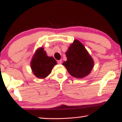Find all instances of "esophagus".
Returning <instances> with one entry per match:
<instances>
[{"label": "esophagus", "instance_id": "esophagus-1", "mask_svg": "<svg viewBox=\"0 0 122 122\" xmlns=\"http://www.w3.org/2000/svg\"><path fill=\"white\" fill-rule=\"evenodd\" d=\"M57 62L59 64H61V63H62V61H61V60H59V61H57Z\"/></svg>", "mask_w": 122, "mask_h": 122}]
</instances>
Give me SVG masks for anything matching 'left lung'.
Here are the masks:
<instances>
[{
    "instance_id": "1",
    "label": "left lung",
    "mask_w": 122,
    "mask_h": 122,
    "mask_svg": "<svg viewBox=\"0 0 122 122\" xmlns=\"http://www.w3.org/2000/svg\"><path fill=\"white\" fill-rule=\"evenodd\" d=\"M67 61L63 65L72 76L82 78L89 75L94 66L92 58L82 43L75 39L65 52Z\"/></svg>"
}]
</instances>
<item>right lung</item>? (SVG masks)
<instances>
[{
	"label": "right lung",
	"mask_w": 122,
	"mask_h": 122,
	"mask_svg": "<svg viewBox=\"0 0 122 122\" xmlns=\"http://www.w3.org/2000/svg\"><path fill=\"white\" fill-rule=\"evenodd\" d=\"M57 61L53 57H49L43 47L37 49L31 61V68L33 75L44 79L51 73Z\"/></svg>",
	"instance_id": "obj_1"
}]
</instances>
